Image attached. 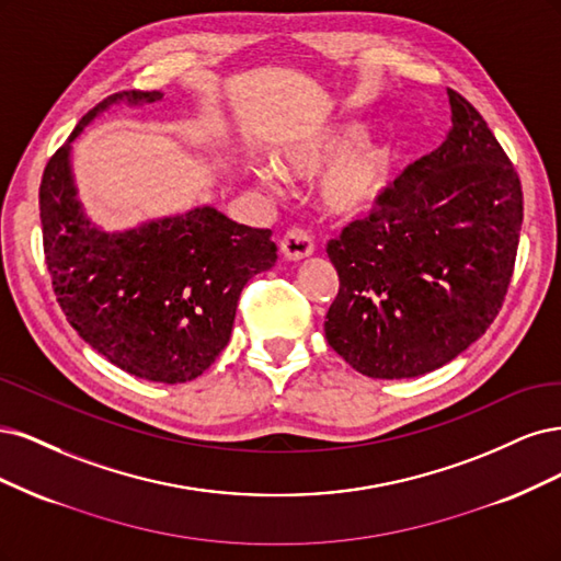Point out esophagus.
I'll return each instance as SVG.
<instances>
[{
	"instance_id": "obj_1",
	"label": "esophagus",
	"mask_w": 561,
	"mask_h": 561,
	"mask_svg": "<svg viewBox=\"0 0 561 561\" xmlns=\"http://www.w3.org/2000/svg\"><path fill=\"white\" fill-rule=\"evenodd\" d=\"M314 251V240L312 234L307 232L305 228H288L282 238V254L288 261H300L307 259Z\"/></svg>"
}]
</instances>
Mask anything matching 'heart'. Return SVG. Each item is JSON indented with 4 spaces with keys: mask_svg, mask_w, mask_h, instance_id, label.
Listing matches in <instances>:
<instances>
[{
    "mask_svg": "<svg viewBox=\"0 0 561 561\" xmlns=\"http://www.w3.org/2000/svg\"><path fill=\"white\" fill-rule=\"evenodd\" d=\"M350 135L337 133L305 139L296 147L284 149L277 160L286 176L298 179L314 176L331 161L319 182V201L340 216H358L373 209L387 191L391 174V151L382 141L358 139L340 152ZM265 182H275V174L267 172Z\"/></svg>",
    "mask_w": 561,
    "mask_h": 561,
    "instance_id": "1",
    "label": "heart"
}]
</instances>
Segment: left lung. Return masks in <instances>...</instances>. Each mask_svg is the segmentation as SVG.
<instances>
[{"label": "left lung", "instance_id": "left-lung-1", "mask_svg": "<svg viewBox=\"0 0 561 561\" xmlns=\"http://www.w3.org/2000/svg\"><path fill=\"white\" fill-rule=\"evenodd\" d=\"M451 130L327 244L340 288L323 331L375 379L445 366L492 327L515 270L524 197L490 125L447 88Z\"/></svg>", "mask_w": 561, "mask_h": 561}]
</instances>
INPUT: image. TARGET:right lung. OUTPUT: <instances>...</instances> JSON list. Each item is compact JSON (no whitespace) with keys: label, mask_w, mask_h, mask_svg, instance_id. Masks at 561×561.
Listing matches in <instances>:
<instances>
[{"label":"right lung","mask_w":561,"mask_h":561,"mask_svg":"<svg viewBox=\"0 0 561 561\" xmlns=\"http://www.w3.org/2000/svg\"><path fill=\"white\" fill-rule=\"evenodd\" d=\"M160 98L158 90H121L90 110L69 141L118 100ZM69 141L46 162L39 186L46 267L67 321L125 373L191 382L228 345L244 284L275 265L273 232L201 207L106 234L90 226L77 203Z\"/></svg>","instance_id":"add662e5"}]
</instances>
